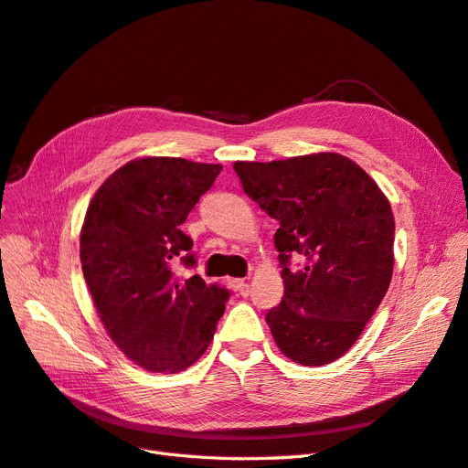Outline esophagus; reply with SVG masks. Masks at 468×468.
Here are the masks:
<instances>
[{"label":"esophagus","mask_w":468,"mask_h":468,"mask_svg":"<svg viewBox=\"0 0 468 468\" xmlns=\"http://www.w3.org/2000/svg\"><path fill=\"white\" fill-rule=\"evenodd\" d=\"M232 287L244 296L250 292V282L246 279H232Z\"/></svg>","instance_id":"1"}]
</instances>
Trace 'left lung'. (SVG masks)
<instances>
[{"label": "left lung", "mask_w": 468, "mask_h": 468, "mask_svg": "<svg viewBox=\"0 0 468 468\" xmlns=\"http://www.w3.org/2000/svg\"><path fill=\"white\" fill-rule=\"evenodd\" d=\"M242 187L279 220L275 248L285 294L265 320L299 365H328L357 342L387 294L394 215L375 179L335 152L236 162ZM301 257L299 268H289Z\"/></svg>", "instance_id": "left-lung-1"}]
</instances>
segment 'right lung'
<instances>
[{"label":"right lung","mask_w":468,"mask_h":468,"mask_svg":"<svg viewBox=\"0 0 468 468\" xmlns=\"http://www.w3.org/2000/svg\"><path fill=\"white\" fill-rule=\"evenodd\" d=\"M220 169L167 155L133 160L103 181L83 218L80 260L97 314L115 346L146 371L187 369L224 314L229 291L172 271L177 256L195 265L181 224Z\"/></svg>","instance_id":"add662e5"}]
</instances>
